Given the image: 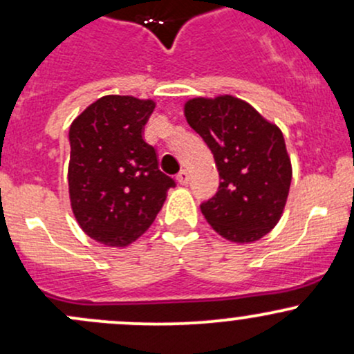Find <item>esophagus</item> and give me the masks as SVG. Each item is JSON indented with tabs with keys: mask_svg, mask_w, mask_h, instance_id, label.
Here are the masks:
<instances>
[{
	"mask_svg": "<svg viewBox=\"0 0 354 354\" xmlns=\"http://www.w3.org/2000/svg\"><path fill=\"white\" fill-rule=\"evenodd\" d=\"M176 181H178V183H180V185H183V186L188 185V183H189V174H188V171H186V169L181 171V173L176 176Z\"/></svg>",
	"mask_w": 354,
	"mask_h": 354,
	"instance_id": "obj_1",
	"label": "esophagus"
}]
</instances>
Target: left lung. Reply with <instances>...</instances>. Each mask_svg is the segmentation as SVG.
<instances>
[{
    "label": "left lung",
    "mask_w": 354,
    "mask_h": 354,
    "mask_svg": "<svg viewBox=\"0 0 354 354\" xmlns=\"http://www.w3.org/2000/svg\"><path fill=\"white\" fill-rule=\"evenodd\" d=\"M185 115L212 149L221 180L201 213L223 239L257 242L281 220L292 180L282 131L228 94L186 100Z\"/></svg>",
    "instance_id": "8db88e82"
}]
</instances>
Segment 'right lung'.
Returning <instances> with one entry per match:
<instances>
[{
	"label": "right lung",
	"mask_w": 354,
	"mask_h": 354,
	"mask_svg": "<svg viewBox=\"0 0 354 354\" xmlns=\"http://www.w3.org/2000/svg\"><path fill=\"white\" fill-rule=\"evenodd\" d=\"M154 107L153 99L104 95L70 126V207L85 234L107 247L136 242L174 186L145 141Z\"/></svg>",
	"instance_id": "right-lung-1"
}]
</instances>
